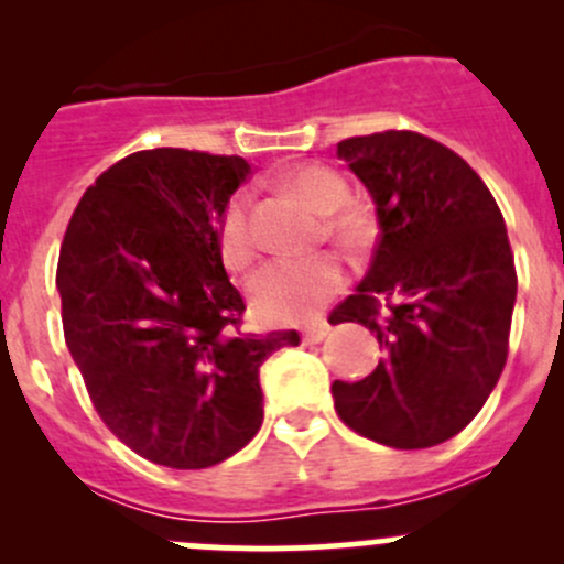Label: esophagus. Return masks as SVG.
<instances>
[{"instance_id": "esophagus-1", "label": "esophagus", "mask_w": 564, "mask_h": 564, "mask_svg": "<svg viewBox=\"0 0 564 564\" xmlns=\"http://www.w3.org/2000/svg\"><path fill=\"white\" fill-rule=\"evenodd\" d=\"M327 333H329L327 318H311V322L303 324V338L308 340V344H318V340L327 338Z\"/></svg>"}]
</instances>
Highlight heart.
Returning <instances> with one entry per match:
<instances>
[{
  "instance_id": "obj_1",
  "label": "heart",
  "mask_w": 564,
  "mask_h": 564,
  "mask_svg": "<svg viewBox=\"0 0 564 564\" xmlns=\"http://www.w3.org/2000/svg\"><path fill=\"white\" fill-rule=\"evenodd\" d=\"M281 182L324 213V229L344 246H366L373 235L371 209L349 198V180L327 163H297ZM218 250L229 270H242L256 256V237L248 220V198L235 196L218 220ZM344 286V267L333 253L278 256L250 275L248 297L267 322H297L316 314Z\"/></svg>"
}]
</instances>
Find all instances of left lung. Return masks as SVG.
Segmentation results:
<instances>
[{
    "mask_svg": "<svg viewBox=\"0 0 564 564\" xmlns=\"http://www.w3.org/2000/svg\"><path fill=\"white\" fill-rule=\"evenodd\" d=\"M377 202L371 270L329 322L377 333L384 357L333 382L335 412L366 440L434 447L471 423L508 360L516 264L505 218L475 169L414 130L338 144Z\"/></svg>",
    "mask_w": 564,
    "mask_h": 564,
    "instance_id": "8db88e82",
    "label": "left lung"
}]
</instances>
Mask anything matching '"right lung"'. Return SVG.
Here are the masks:
<instances>
[{
  "label": "right lung",
  "instance_id": "1",
  "mask_svg": "<svg viewBox=\"0 0 564 564\" xmlns=\"http://www.w3.org/2000/svg\"><path fill=\"white\" fill-rule=\"evenodd\" d=\"M248 163L133 152L78 202L56 267L65 344L117 440L172 469H207L261 429L259 368L297 329L240 333L246 300L218 220Z\"/></svg>",
  "mask_w": 564,
  "mask_h": 564
}]
</instances>
